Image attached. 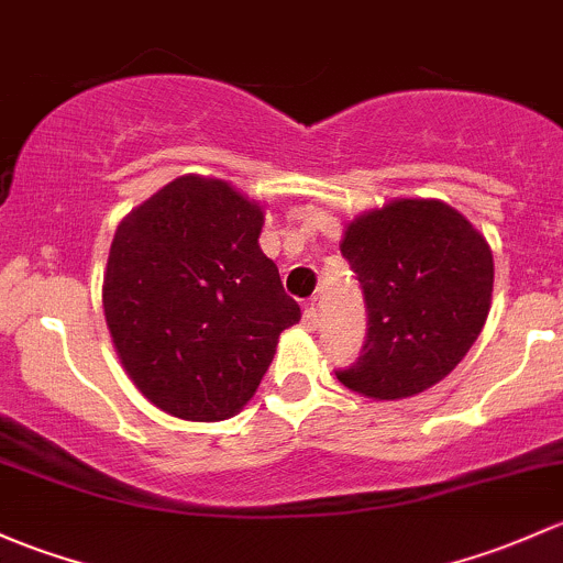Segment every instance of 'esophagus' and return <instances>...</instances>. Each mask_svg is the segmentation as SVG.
<instances>
[{"mask_svg": "<svg viewBox=\"0 0 563 563\" xmlns=\"http://www.w3.org/2000/svg\"><path fill=\"white\" fill-rule=\"evenodd\" d=\"M301 323H305L307 331H316L318 329V307L312 305H305V312H301Z\"/></svg>", "mask_w": 563, "mask_h": 563, "instance_id": "34e87169", "label": "esophagus"}]
</instances>
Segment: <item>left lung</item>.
Returning <instances> with one entry per match:
<instances>
[{
	"mask_svg": "<svg viewBox=\"0 0 563 563\" xmlns=\"http://www.w3.org/2000/svg\"><path fill=\"white\" fill-rule=\"evenodd\" d=\"M366 305L356 364L336 372L369 399H405L455 369L485 327L494 256L440 199H396L347 223L340 245Z\"/></svg>",
	"mask_w": 563,
	"mask_h": 563,
	"instance_id": "obj_1",
	"label": "left lung"
}]
</instances>
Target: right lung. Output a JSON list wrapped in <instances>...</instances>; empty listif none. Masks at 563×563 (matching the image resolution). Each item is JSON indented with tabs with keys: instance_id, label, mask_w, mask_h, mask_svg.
Returning <instances> with one entry per match:
<instances>
[{
	"instance_id": "obj_1",
	"label": "right lung",
	"mask_w": 563,
	"mask_h": 563,
	"mask_svg": "<svg viewBox=\"0 0 563 563\" xmlns=\"http://www.w3.org/2000/svg\"><path fill=\"white\" fill-rule=\"evenodd\" d=\"M262 227V207L199 175L167 183L118 223L104 318L123 369L169 416H236L280 331L301 318L258 247Z\"/></svg>"
}]
</instances>
